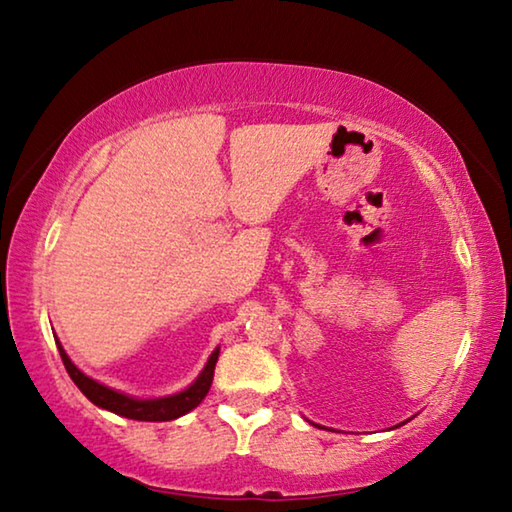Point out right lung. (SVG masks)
Masks as SVG:
<instances>
[{"label": "right lung", "mask_w": 512, "mask_h": 512, "mask_svg": "<svg viewBox=\"0 0 512 512\" xmlns=\"http://www.w3.org/2000/svg\"><path fill=\"white\" fill-rule=\"evenodd\" d=\"M56 345H58V354H61V358H63L65 370H67V374H70V379L83 392V395L92 401V404L111 410V413H115V415L129 417V420H138V422L177 420V417L186 415L188 410L197 408L201 404V399L208 395V390H211L215 363H217V356H220V349H215L211 358H208L204 372L199 374V379L192 383L188 390L179 392V395L165 397V399H133V397L122 395V392L106 388V385H102V383L92 381L90 376H86L81 370L74 367L72 360L67 358L65 349L61 347V342L56 340Z\"/></svg>", "instance_id": "1"}]
</instances>
